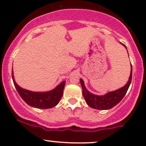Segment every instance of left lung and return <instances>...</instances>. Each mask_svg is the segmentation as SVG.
Here are the masks:
<instances>
[{"label":"left lung","instance_id":"1","mask_svg":"<svg viewBox=\"0 0 146 146\" xmlns=\"http://www.w3.org/2000/svg\"><path fill=\"white\" fill-rule=\"evenodd\" d=\"M123 45L126 48V46L124 44ZM132 69L131 65V71H130L129 80L124 86L119 88V89L115 90V91L108 93L104 95H102V96L95 95L90 93L84 86V84L82 79H80V83H81L82 88V94L87 104L91 108H95V109L108 110L110 109L115 106H116L117 104L119 103L120 101L125 96V95L126 94L130 83H131L132 75Z\"/></svg>","mask_w":146,"mask_h":146}]
</instances>
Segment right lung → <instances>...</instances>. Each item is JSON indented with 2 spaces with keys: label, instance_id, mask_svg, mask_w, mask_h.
Wrapping results in <instances>:
<instances>
[{
  "label": "right lung",
  "instance_id": "obj_1",
  "mask_svg": "<svg viewBox=\"0 0 146 146\" xmlns=\"http://www.w3.org/2000/svg\"><path fill=\"white\" fill-rule=\"evenodd\" d=\"M13 69V68H12ZM13 82L18 93L21 95L24 101L30 106L37 108H51L59 103L63 95V90L64 88L66 81L61 83L51 91L40 93V92H32L22 88L16 84L14 79L13 70L11 72Z\"/></svg>",
  "mask_w": 146,
  "mask_h": 146
}]
</instances>
